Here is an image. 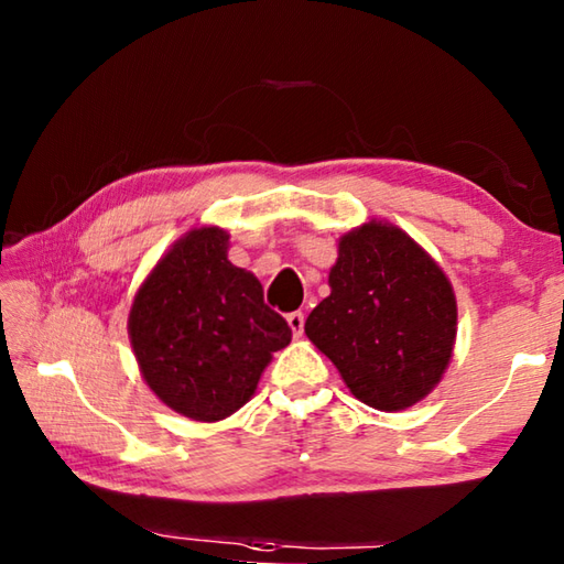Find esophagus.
<instances>
[{"mask_svg":"<svg viewBox=\"0 0 564 564\" xmlns=\"http://www.w3.org/2000/svg\"><path fill=\"white\" fill-rule=\"evenodd\" d=\"M289 326H291V330H293V336L295 338H301L303 336V326H305V316L301 311H293V313H289Z\"/></svg>","mask_w":564,"mask_h":564,"instance_id":"1","label":"esophagus"}]
</instances>
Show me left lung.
<instances>
[{
    "instance_id": "obj_1",
    "label": "left lung",
    "mask_w": 564,
    "mask_h": 564,
    "mask_svg": "<svg viewBox=\"0 0 564 564\" xmlns=\"http://www.w3.org/2000/svg\"><path fill=\"white\" fill-rule=\"evenodd\" d=\"M330 295L305 336L366 403L398 413L433 393L457 336L453 283L403 228L370 218L338 238Z\"/></svg>"
}]
</instances>
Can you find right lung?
Masks as SVG:
<instances>
[{"label": "right lung", "mask_w": 564, "mask_h": 564, "mask_svg": "<svg viewBox=\"0 0 564 564\" xmlns=\"http://www.w3.org/2000/svg\"><path fill=\"white\" fill-rule=\"evenodd\" d=\"M228 238L198 226L171 243L139 285L127 323L151 393L198 423L243 408L273 352L291 343L259 279L228 261Z\"/></svg>", "instance_id": "obj_1"}]
</instances>
